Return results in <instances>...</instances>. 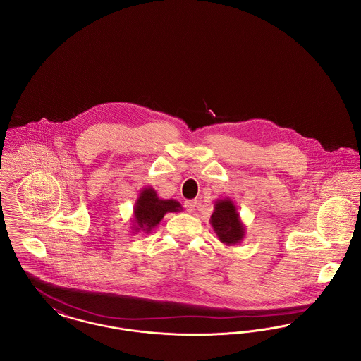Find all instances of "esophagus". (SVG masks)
<instances>
[{
	"label": "esophagus",
	"instance_id": "esophagus-1",
	"mask_svg": "<svg viewBox=\"0 0 361 361\" xmlns=\"http://www.w3.org/2000/svg\"><path fill=\"white\" fill-rule=\"evenodd\" d=\"M196 204H197V203H196V200H187V202L184 203V207H185V209H187L188 212H193Z\"/></svg>",
	"mask_w": 361,
	"mask_h": 361
}]
</instances>
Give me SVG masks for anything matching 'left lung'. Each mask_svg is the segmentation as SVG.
<instances>
[{"label":"left lung","mask_w":361,"mask_h":361,"mask_svg":"<svg viewBox=\"0 0 361 361\" xmlns=\"http://www.w3.org/2000/svg\"><path fill=\"white\" fill-rule=\"evenodd\" d=\"M209 224L216 237L226 246L238 245L246 235V226L240 221L237 207L230 197L215 200Z\"/></svg>","instance_id":"obj_1"}]
</instances>
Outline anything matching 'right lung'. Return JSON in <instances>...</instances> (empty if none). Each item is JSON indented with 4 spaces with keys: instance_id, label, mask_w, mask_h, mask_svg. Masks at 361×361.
<instances>
[{
    "instance_id": "obj_1",
    "label": "right lung",
    "mask_w": 361,
    "mask_h": 361,
    "mask_svg": "<svg viewBox=\"0 0 361 361\" xmlns=\"http://www.w3.org/2000/svg\"><path fill=\"white\" fill-rule=\"evenodd\" d=\"M183 207L174 199H161L152 187L140 189L131 218V233L150 234L168 212H181Z\"/></svg>"
}]
</instances>
